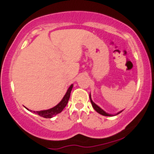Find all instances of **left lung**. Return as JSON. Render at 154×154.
<instances>
[{
  "instance_id": "left-lung-1",
  "label": "left lung",
  "mask_w": 154,
  "mask_h": 154,
  "mask_svg": "<svg viewBox=\"0 0 154 154\" xmlns=\"http://www.w3.org/2000/svg\"><path fill=\"white\" fill-rule=\"evenodd\" d=\"M90 99H91V103H92V106H93V109H94L95 110L97 111V112H98V113H99L100 114H101V115H103V116H115V115H117V114H120V113H121L122 111H119V112H118L117 114H108V113L106 112V111H103V109H100V108L99 106H97L96 104H95V103H94V102H93V100H92V99H91V94H90Z\"/></svg>"
}]
</instances>
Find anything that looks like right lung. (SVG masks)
Wrapping results in <instances>:
<instances>
[{
    "mask_svg": "<svg viewBox=\"0 0 154 154\" xmlns=\"http://www.w3.org/2000/svg\"><path fill=\"white\" fill-rule=\"evenodd\" d=\"M73 88V85H71L69 86V88L67 90L66 94H65L62 100L60 101L59 103H58L56 106L51 108L50 109H48V110H43V111H33V113H35L36 114H38L39 116H42L44 118H52L54 116H56V114H59L61 111H63V109H64L65 106H66L67 103H68V100L69 99L70 97V93H71L72 89ZM29 110V109H28Z\"/></svg>",
    "mask_w": 154,
    "mask_h": 154,
    "instance_id": "add662e5",
    "label": "right lung"
}]
</instances>
